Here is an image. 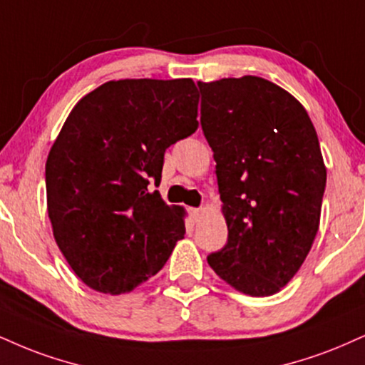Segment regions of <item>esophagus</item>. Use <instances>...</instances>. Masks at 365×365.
I'll return each mask as SVG.
<instances>
[{"label": "esophagus", "mask_w": 365, "mask_h": 365, "mask_svg": "<svg viewBox=\"0 0 365 365\" xmlns=\"http://www.w3.org/2000/svg\"><path fill=\"white\" fill-rule=\"evenodd\" d=\"M190 214H192V219H194V221H199V219L204 216V210H202V209H190Z\"/></svg>", "instance_id": "1"}]
</instances>
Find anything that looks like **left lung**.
Here are the masks:
<instances>
[{
	"mask_svg": "<svg viewBox=\"0 0 365 365\" xmlns=\"http://www.w3.org/2000/svg\"><path fill=\"white\" fill-rule=\"evenodd\" d=\"M200 124L214 151L227 243L207 262L236 291L277 294L308 257L327 166L297 98L258 76L202 83Z\"/></svg>",
	"mask_w": 365,
	"mask_h": 365,
	"instance_id": "left-lung-1",
	"label": "left lung"
}]
</instances>
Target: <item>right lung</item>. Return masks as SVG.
Instances as JSON below:
<instances>
[{"mask_svg":"<svg viewBox=\"0 0 365 365\" xmlns=\"http://www.w3.org/2000/svg\"><path fill=\"white\" fill-rule=\"evenodd\" d=\"M190 78L113 80L83 96L46 163L52 235L96 292L125 294L163 269L185 235V209L158 185L165 151L199 127Z\"/></svg>","mask_w":365,"mask_h":365,"instance_id":"obj_1","label":"right lung"}]
</instances>
